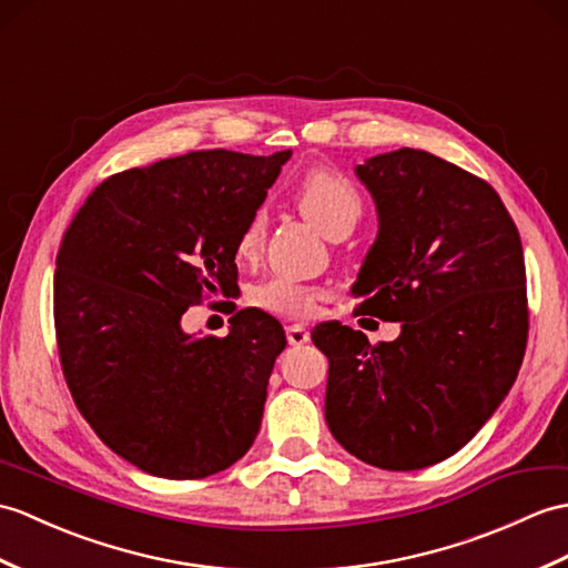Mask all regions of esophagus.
I'll list each match as a JSON object with an SVG mask.
<instances>
[{
    "label": "esophagus",
    "instance_id": "1",
    "mask_svg": "<svg viewBox=\"0 0 568 568\" xmlns=\"http://www.w3.org/2000/svg\"><path fill=\"white\" fill-rule=\"evenodd\" d=\"M285 336H287V344H290V346H302V344H307V341H310V332H307V328H302V326H297V324L287 326V328H285Z\"/></svg>",
    "mask_w": 568,
    "mask_h": 568
}]
</instances>
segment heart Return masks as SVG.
<instances>
[{
    "label": "heart",
    "mask_w": 568,
    "mask_h": 568,
    "mask_svg": "<svg viewBox=\"0 0 568 568\" xmlns=\"http://www.w3.org/2000/svg\"><path fill=\"white\" fill-rule=\"evenodd\" d=\"M295 201L305 217L312 220L326 236H336L344 230H353V224L358 222L363 213V197L355 191L353 183L346 176H341L338 171L326 166L310 169L300 179L295 189ZM263 236H266V215H263V210H256L246 220L240 236H236V258H256L263 246ZM322 297L324 295L320 287L281 278V275L254 285L252 295H248L254 307L297 322H305L314 316Z\"/></svg>",
    "instance_id": "1"
}]
</instances>
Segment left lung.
I'll return each mask as SVG.
<instances>
[{
    "label": "left lung",
    "instance_id": "left-lung-1",
    "mask_svg": "<svg viewBox=\"0 0 568 568\" xmlns=\"http://www.w3.org/2000/svg\"><path fill=\"white\" fill-rule=\"evenodd\" d=\"M358 176L379 234L355 314L402 322V334L371 344L336 322L314 328L324 416L363 463L424 469L465 447L518 377L530 328L520 234L494 186L435 154H377Z\"/></svg>",
    "mask_w": 568,
    "mask_h": 568
}]
</instances>
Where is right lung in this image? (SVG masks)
Wrapping results in <instances>:
<instances>
[{"label":"right lung","instance_id":"right-lung-1","mask_svg":"<svg viewBox=\"0 0 568 568\" xmlns=\"http://www.w3.org/2000/svg\"><path fill=\"white\" fill-rule=\"evenodd\" d=\"M287 160L203 150L128 169L62 234L52 316L64 382L99 438L154 477L227 469L261 428L281 322L242 310L227 336H189L181 316L240 290L236 236Z\"/></svg>","mask_w":568,"mask_h":568}]
</instances>
